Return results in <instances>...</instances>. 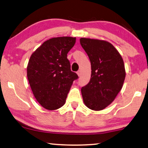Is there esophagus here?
<instances>
[{
	"label": "esophagus",
	"mask_w": 148,
	"mask_h": 148,
	"mask_svg": "<svg viewBox=\"0 0 148 148\" xmlns=\"http://www.w3.org/2000/svg\"><path fill=\"white\" fill-rule=\"evenodd\" d=\"M77 75H79V77L81 76V70H79V71L77 72Z\"/></svg>",
	"instance_id": "34e87169"
}]
</instances>
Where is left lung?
<instances>
[{"mask_svg": "<svg viewBox=\"0 0 148 148\" xmlns=\"http://www.w3.org/2000/svg\"><path fill=\"white\" fill-rule=\"evenodd\" d=\"M80 43L89 57L92 69L90 82L81 88L82 99L90 109L103 110L122 88L125 78L123 60L108 41L81 38Z\"/></svg>", "mask_w": 148, "mask_h": 148, "instance_id": "8db88e82", "label": "left lung"}]
</instances>
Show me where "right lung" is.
I'll list each match as a JSON object with an SVG mask.
<instances>
[{
  "label": "right lung",
  "instance_id": "add662e5",
  "mask_svg": "<svg viewBox=\"0 0 148 148\" xmlns=\"http://www.w3.org/2000/svg\"><path fill=\"white\" fill-rule=\"evenodd\" d=\"M76 42V38H53L45 41L31 55L27 77L38 102L47 110H56L66 102L75 80L67 54Z\"/></svg>",
  "mask_w": 148,
  "mask_h": 148
}]
</instances>
